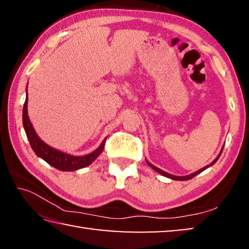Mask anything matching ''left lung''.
Instances as JSON below:
<instances>
[{"mask_svg": "<svg viewBox=\"0 0 249 249\" xmlns=\"http://www.w3.org/2000/svg\"><path fill=\"white\" fill-rule=\"evenodd\" d=\"M222 151H223V149H222ZM222 151L220 153V155L217 156V157L213 160L212 161V163H210V165H208L206 167H204V168H202V169H200V170H197V171H196L195 174H192V175H189V176H185V177H177V176H174V175H170V174H168V172H166V171H163V170H161V169H159V168H157V167H155L154 165H151L150 162H148L147 161V163H148V165L153 168L154 170H156L157 172H159L160 175H162V176H165V177H167V178H170V179H174V180H189V179H192L193 177H196V175H199L200 172H202L203 170H205L206 168H209V167H211L212 165H214V163H215L216 161H217V159L220 158V156H221V154H222Z\"/></svg>", "mask_w": 249, "mask_h": 249, "instance_id": "1", "label": "left lung"}]
</instances>
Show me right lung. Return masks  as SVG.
Returning <instances> with one entry per match:
<instances>
[{
    "label": "right lung",
    "mask_w": 249,
    "mask_h": 249,
    "mask_svg": "<svg viewBox=\"0 0 249 249\" xmlns=\"http://www.w3.org/2000/svg\"><path fill=\"white\" fill-rule=\"evenodd\" d=\"M27 96L26 101L24 103V108H23V125L24 129L26 132L27 138L29 141V144H31L32 149L35 151V154L44 159L46 162H48L50 166H53L58 170L61 171H73L80 169V168H84L89 166L94 160L99 157L100 154L102 153L105 146V140L103 141L102 144L93 153L86 156H71L68 154L62 153V151H59L57 149L53 148L48 145H46L45 142L40 140V138L37 136V134L34 129L31 121L28 119L27 115Z\"/></svg>",
    "instance_id": "1"
}]
</instances>
